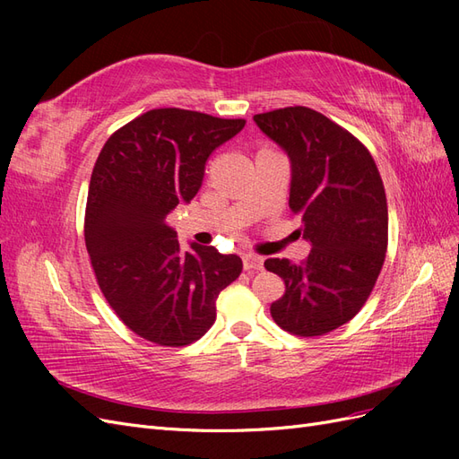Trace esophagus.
Returning a JSON list of instances; mask_svg holds the SVG:
<instances>
[{
	"label": "esophagus",
	"instance_id": "obj_1",
	"mask_svg": "<svg viewBox=\"0 0 459 459\" xmlns=\"http://www.w3.org/2000/svg\"><path fill=\"white\" fill-rule=\"evenodd\" d=\"M262 266H264L262 256L253 255V253H248V255L243 256V268L245 270H262Z\"/></svg>",
	"mask_w": 459,
	"mask_h": 459
}]
</instances>
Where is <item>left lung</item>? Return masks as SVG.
Instances as JSON below:
<instances>
[{
    "mask_svg": "<svg viewBox=\"0 0 459 459\" xmlns=\"http://www.w3.org/2000/svg\"><path fill=\"white\" fill-rule=\"evenodd\" d=\"M258 128L290 159V211L312 243L302 262L268 258L285 283L273 322L299 337H319L362 310L381 273L388 211L381 174L368 147L308 107L255 115Z\"/></svg>",
    "mask_w": 459,
    "mask_h": 459,
    "instance_id": "left-lung-1",
    "label": "left lung"
}]
</instances>
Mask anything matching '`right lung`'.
Returning <instances> with one entry per match:
<instances>
[{"instance_id":"1","label":"right lung","mask_w":459,"mask_h":459,"mask_svg":"<svg viewBox=\"0 0 459 459\" xmlns=\"http://www.w3.org/2000/svg\"><path fill=\"white\" fill-rule=\"evenodd\" d=\"M245 126L186 108H152L124 124L95 160L84 239L108 307L159 346L199 341L216 319L221 289L239 277L238 255L191 243L186 253L166 216L203 184L212 151Z\"/></svg>"}]
</instances>
